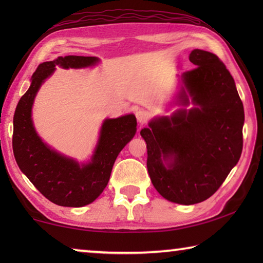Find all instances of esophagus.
I'll use <instances>...</instances> for the list:
<instances>
[{"label":"esophagus","mask_w":263,"mask_h":263,"mask_svg":"<svg viewBox=\"0 0 263 263\" xmlns=\"http://www.w3.org/2000/svg\"><path fill=\"white\" fill-rule=\"evenodd\" d=\"M136 117H137L138 123H139L140 125H144V124L148 121L149 114L147 112V111L140 109V110H138L137 112H136Z\"/></svg>","instance_id":"esophagus-1"}]
</instances>
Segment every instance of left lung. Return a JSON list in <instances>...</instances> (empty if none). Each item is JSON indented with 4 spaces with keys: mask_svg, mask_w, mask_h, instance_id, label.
Masks as SVG:
<instances>
[{
    "mask_svg": "<svg viewBox=\"0 0 263 263\" xmlns=\"http://www.w3.org/2000/svg\"><path fill=\"white\" fill-rule=\"evenodd\" d=\"M189 60L196 68L181 75L174 101L182 108L140 131L154 188L183 205L211 197L238 163L245 122L234 80L219 58L194 50Z\"/></svg>",
    "mask_w": 263,
    "mask_h": 263,
    "instance_id": "8db88e82",
    "label": "left lung"
}]
</instances>
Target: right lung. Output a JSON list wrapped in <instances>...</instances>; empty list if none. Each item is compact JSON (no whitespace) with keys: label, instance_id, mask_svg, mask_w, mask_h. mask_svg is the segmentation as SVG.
Here are the masks:
<instances>
[{"label":"right lung","instance_id":"obj_1","mask_svg":"<svg viewBox=\"0 0 263 263\" xmlns=\"http://www.w3.org/2000/svg\"><path fill=\"white\" fill-rule=\"evenodd\" d=\"M100 62L96 57L67 55L43 62L31 78L28 91L21 97L14 115L12 148L23 174L45 197L60 206L81 208L95 201L108 184L114 163L121 151L137 132L133 114L104 119L94 153L87 162L51 148L35 131L32 106L42 84L55 67L80 69Z\"/></svg>","mask_w":263,"mask_h":263}]
</instances>
